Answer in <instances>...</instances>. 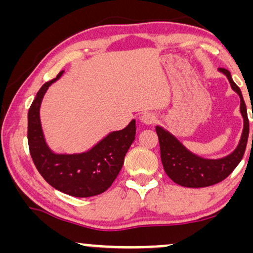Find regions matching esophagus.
<instances>
[{
    "label": "esophagus",
    "mask_w": 253,
    "mask_h": 253,
    "mask_svg": "<svg viewBox=\"0 0 253 253\" xmlns=\"http://www.w3.org/2000/svg\"><path fill=\"white\" fill-rule=\"evenodd\" d=\"M140 120L145 125H153L157 123V117L153 113H145V114L141 115Z\"/></svg>",
    "instance_id": "1"
}]
</instances>
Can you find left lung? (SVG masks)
I'll list each match as a JSON object with an SVG mask.
<instances>
[{
	"label": "left lung",
	"instance_id": "left-lung-1",
	"mask_svg": "<svg viewBox=\"0 0 253 253\" xmlns=\"http://www.w3.org/2000/svg\"><path fill=\"white\" fill-rule=\"evenodd\" d=\"M229 81L232 89L240 97V113L244 119V128L239 144L231 155L219 159H206L199 157L185 149L183 144L170 132L163 127L157 126L156 132L158 134L159 146H161V158L167 175L177 184L187 188H205L223 181L232 173L243 159L245 153L246 144L249 138V119L246 104L239 86L233 82L231 72L220 68ZM253 140V134H252Z\"/></svg>",
	"mask_w": 253,
	"mask_h": 253
}]
</instances>
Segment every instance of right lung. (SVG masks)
I'll return each instance as SVG.
<instances>
[{
  "label": "right lung",
  "instance_id": "add662e5",
  "mask_svg": "<svg viewBox=\"0 0 253 253\" xmlns=\"http://www.w3.org/2000/svg\"><path fill=\"white\" fill-rule=\"evenodd\" d=\"M46 82L28 110V146L40 175L54 189L75 197L102 194L112 185L123 168L125 156L135 138V120L126 128L110 132L89 151L75 155L54 153L47 146L40 123V106L48 86L62 77Z\"/></svg>",
  "mask_w": 253,
  "mask_h": 253
}]
</instances>
